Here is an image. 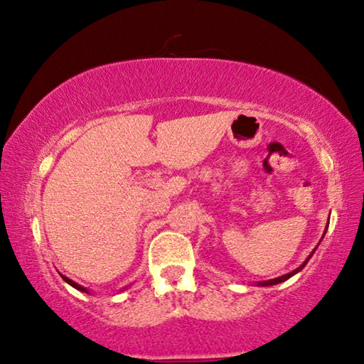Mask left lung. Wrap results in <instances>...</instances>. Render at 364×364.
<instances>
[{"mask_svg": "<svg viewBox=\"0 0 364 364\" xmlns=\"http://www.w3.org/2000/svg\"><path fill=\"white\" fill-rule=\"evenodd\" d=\"M315 250H316V249H315ZM315 250H313V252H311V254H310V255H308V258H306V260H305L304 263H301L299 268H295L294 271H291V273H287V274H284V276H279V278L269 279V281H262V282H258V286H274V284H279V282H282V281H286V279H289V278H292V276H294L295 273H299V271H300L301 268H304V267H305V264L308 263V260H310V258H311V255H313V254H315Z\"/></svg>", "mask_w": 364, "mask_h": 364, "instance_id": "obj_1", "label": "left lung"}]
</instances>
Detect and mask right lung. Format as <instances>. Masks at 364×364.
Instances as JSON below:
<instances>
[{
    "label": "right lung",
    "instance_id": "right-lung-1",
    "mask_svg": "<svg viewBox=\"0 0 364 364\" xmlns=\"http://www.w3.org/2000/svg\"><path fill=\"white\" fill-rule=\"evenodd\" d=\"M63 278H64V281L67 282V284H70L72 287H75V289H77V291H82V292H90V291H88V289H86V287H83V286H80V284H77V282H73L72 279H69V278H67V276H63Z\"/></svg>",
    "mask_w": 364,
    "mask_h": 364
}]
</instances>
